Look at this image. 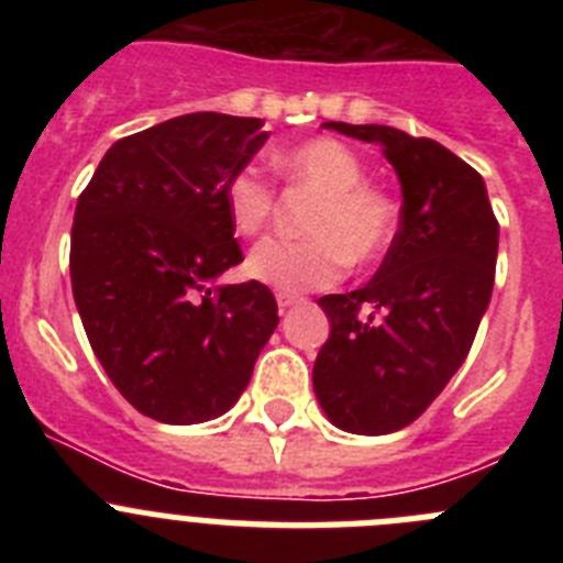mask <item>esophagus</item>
<instances>
[{
	"mask_svg": "<svg viewBox=\"0 0 563 563\" xmlns=\"http://www.w3.org/2000/svg\"><path fill=\"white\" fill-rule=\"evenodd\" d=\"M276 301H278V310H287V307L298 305V301H301V296H296V292H287V290H278Z\"/></svg>",
	"mask_w": 563,
	"mask_h": 563,
	"instance_id": "34e87169",
	"label": "esophagus"
}]
</instances>
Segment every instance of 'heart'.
<instances>
[{"label": "heart", "mask_w": 563, "mask_h": 563, "mask_svg": "<svg viewBox=\"0 0 563 563\" xmlns=\"http://www.w3.org/2000/svg\"><path fill=\"white\" fill-rule=\"evenodd\" d=\"M292 188L316 194L305 222L307 239H271L247 258V273L278 290L335 285L346 267L375 265L400 225V208L386 188L366 183L363 161L332 137L296 143L273 157ZM228 222L239 236H258L273 220L276 194L256 168H236L222 188Z\"/></svg>", "instance_id": "obj_1"}]
</instances>
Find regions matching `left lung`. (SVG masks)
Wrapping results in <instances>:
<instances>
[{"mask_svg": "<svg viewBox=\"0 0 563 563\" xmlns=\"http://www.w3.org/2000/svg\"><path fill=\"white\" fill-rule=\"evenodd\" d=\"M324 126L380 146L402 206L369 285L318 298L330 338L312 389L338 429L391 434L429 409L471 352L494 292L499 222L479 172L431 137L377 123Z\"/></svg>", "mask_w": 563, "mask_h": 563, "instance_id": "left-lung-1", "label": "left lung"}]
</instances>
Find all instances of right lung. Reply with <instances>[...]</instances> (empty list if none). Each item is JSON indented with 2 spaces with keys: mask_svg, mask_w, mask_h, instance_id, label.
Returning <instances> with one entry per match:
<instances>
[{
  "mask_svg": "<svg viewBox=\"0 0 563 563\" xmlns=\"http://www.w3.org/2000/svg\"><path fill=\"white\" fill-rule=\"evenodd\" d=\"M258 118L191 112L114 141L76 206L69 278L89 346L134 409L191 426L225 415L278 324L242 262L222 188L265 146Z\"/></svg>",
  "mask_w": 563,
  "mask_h": 563,
  "instance_id": "add662e5",
  "label": "right lung"
}]
</instances>
